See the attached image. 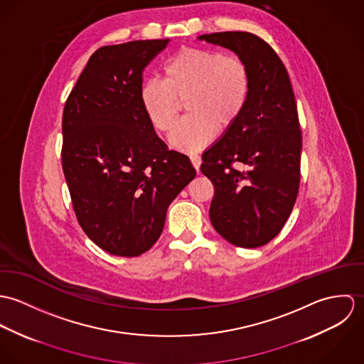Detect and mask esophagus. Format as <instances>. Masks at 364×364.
<instances>
[{
    "label": "esophagus",
    "mask_w": 364,
    "mask_h": 364,
    "mask_svg": "<svg viewBox=\"0 0 364 364\" xmlns=\"http://www.w3.org/2000/svg\"><path fill=\"white\" fill-rule=\"evenodd\" d=\"M189 158H191V162H192L193 168H195L196 171H199V168H200V164H202V158H200V156H196V154H193V156H191Z\"/></svg>",
    "instance_id": "esophagus-1"
}]
</instances>
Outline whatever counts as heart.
I'll use <instances>...</instances> for the list:
<instances>
[{"mask_svg": "<svg viewBox=\"0 0 364 364\" xmlns=\"http://www.w3.org/2000/svg\"><path fill=\"white\" fill-rule=\"evenodd\" d=\"M164 80L146 81L140 102L154 129L169 133L186 101L188 117L171 136L175 149L196 153L208 146L217 130L231 129L251 95V73L238 55L205 48H182L162 67Z\"/></svg>", "mask_w": 364, "mask_h": 364, "instance_id": "heart-1", "label": "heart"}]
</instances>
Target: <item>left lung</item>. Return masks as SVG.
<instances>
[{"mask_svg": "<svg viewBox=\"0 0 364 364\" xmlns=\"http://www.w3.org/2000/svg\"><path fill=\"white\" fill-rule=\"evenodd\" d=\"M200 41L230 49L251 73L241 119L203 153L200 171L214 185L210 221L232 245L258 248L283 228L300 186L301 130L293 87L276 52L250 32Z\"/></svg>", "mask_w": 364, "mask_h": 364, "instance_id": "obj_1", "label": "left lung"}]
</instances>
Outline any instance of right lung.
Instances as JSON below:
<instances>
[{
	"label": "right lung",
	"mask_w": 364,
	"mask_h": 364,
	"mask_svg": "<svg viewBox=\"0 0 364 364\" xmlns=\"http://www.w3.org/2000/svg\"><path fill=\"white\" fill-rule=\"evenodd\" d=\"M169 39L94 53L63 112V172L84 232L116 257L159 238L168 206L196 176L189 158L158 137L140 102L143 71Z\"/></svg>",
	"instance_id": "right-lung-1"
}]
</instances>
